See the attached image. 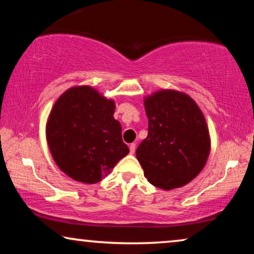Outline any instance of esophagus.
Here are the masks:
<instances>
[{
    "instance_id": "obj_1",
    "label": "esophagus",
    "mask_w": 254,
    "mask_h": 254,
    "mask_svg": "<svg viewBox=\"0 0 254 254\" xmlns=\"http://www.w3.org/2000/svg\"><path fill=\"white\" fill-rule=\"evenodd\" d=\"M135 150H136V144L131 143V144L129 145V151H130V154H134Z\"/></svg>"
}]
</instances>
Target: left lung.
<instances>
[{"label": "left lung", "mask_w": 254, "mask_h": 254, "mask_svg": "<svg viewBox=\"0 0 254 254\" xmlns=\"http://www.w3.org/2000/svg\"><path fill=\"white\" fill-rule=\"evenodd\" d=\"M148 136L136 149V157L148 182L173 190L199 175L210 151L206 120L190 96L162 90L144 100Z\"/></svg>", "instance_id": "left-lung-1"}]
</instances>
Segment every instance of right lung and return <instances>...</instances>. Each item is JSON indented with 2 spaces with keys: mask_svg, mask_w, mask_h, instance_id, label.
Here are the masks:
<instances>
[{
  "mask_svg": "<svg viewBox=\"0 0 254 254\" xmlns=\"http://www.w3.org/2000/svg\"><path fill=\"white\" fill-rule=\"evenodd\" d=\"M116 105L91 86H75L54 104L46 126L47 143L55 163L77 182L96 184L128 152Z\"/></svg>",
  "mask_w": 254,
  "mask_h": 254,
  "instance_id": "obj_1",
  "label": "right lung"
}]
</instances>
